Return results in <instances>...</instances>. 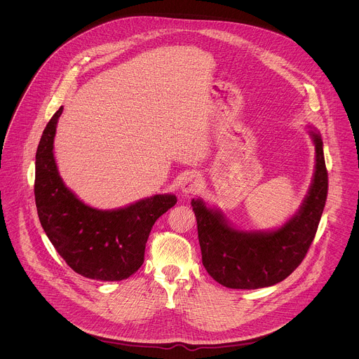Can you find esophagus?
<instances>
[{"label": "esophagus", "mask_w": 359, "mask_h": 359, "mask_svg": "<svg viewBox=\"0 0 359 359\" xmlns=\"http://www.w3.org/2000/svg\"><path fill=\"white\" fill-rule=\"evenodd\" d=\"M202 178L199 174L194 172L185 177V180L181 184V191L184 194H198L202 188Z\"/></svg>", "instance_id": "obj_1"}]
</instances>
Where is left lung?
Segmentation results:
<instances>
[{
  "label": "left lung",
  "instance_id": "1",
  "mask_svg": "<svg viewBox=\"0 0 359 359\" xmlns=\"http://www.w3.org/2000/svg\"><path fill=\"white\" fill-rule=\"evenodd\" d=\"M315 171L300 208L280 228L241 231L202 199L191 205L198 221L202 261L208 275L229 289H259L286 279L304 259L327 196V171L320 134L311 128Z\"/></svg>",
  "mask_w": 359,
  "mask_h": 359
}]
</instances>
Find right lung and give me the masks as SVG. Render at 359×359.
I'll return each instance as SVG.
<instances>
[{"mask_svg":"<svg viewBox=\"0 0 359 359\" xmlns=\"http://www.w3.org/2000/svg\"><path fill=\"white\" fill-rule=\"evenodd\" d=\"M63 107L52 116L36 154L34 196L43 229L55 250L77 273L103 282L123 280L144 264L156 219L177 203L154 195L116 210L81 202L63 182L53 157V138Z\"/></svg>","mask_w":359,"mask_h":359,"instance_id":"add662e5","label":"right lung"}]
</instances>
